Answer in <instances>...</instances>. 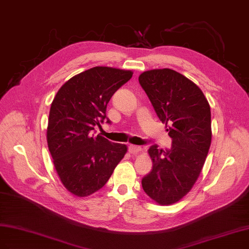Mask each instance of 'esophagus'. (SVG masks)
Masks as SVG:
<instances>
[{"mask_svg": "<svg viewBox=\"0 0 249 249\" xmlns=\"http://www.w3.org/2000/svg\"><path fill=\"white\" fill-rule=\"evenodd\" d=\"M128 150H129V152H130L131 154H138V153H140V152L142 151V149H141V147H139V146L130 145V146L128 147Z\"/></svg>", "mask_w": 249, "mask_h": 249, "instance_id": "obj_1", "label": "esophagus"}]
</instances>
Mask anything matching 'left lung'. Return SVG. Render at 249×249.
Returning a JSON list of instances; mask_svg holds the SVG:
<instances>
[{"label": "left lung", "mask_w": 249, "mask_h": 249, "mask_svg": "<svg viewBox=\"0 0 249 249\" xmlns=\"http://www.w3.org/2000/svg\"><path fill=\"white\" fill-rule=\"evenodd\" d=\"M139 81L172 139L169 150L149 148L153 168L142 187L156 203L170 205L186 196L200 175L212 141L210 104L193 81L171 69L146 71Z\"/></svg>", "instance_id": "1"}]
</instances>
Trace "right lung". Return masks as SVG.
<instances>
[{"mask_svg": "<svg viewBox=\"0 0 249 249\" xmlns=\"http://www.w3.org/2000/svg\"><path fill=\"white\" fill-rule=\"evenodd\" d=\"M132 74L116 68H91L69 79L51 104L49 151L63 187L77 197L100 190L127 152L126 145L94 136L93 130L103 123L112 95Z\"/></svg>", "mask_w": 249, "mask_h": 249, "instance_id": "obj_1", "label": "right lung"}]
</instances>
